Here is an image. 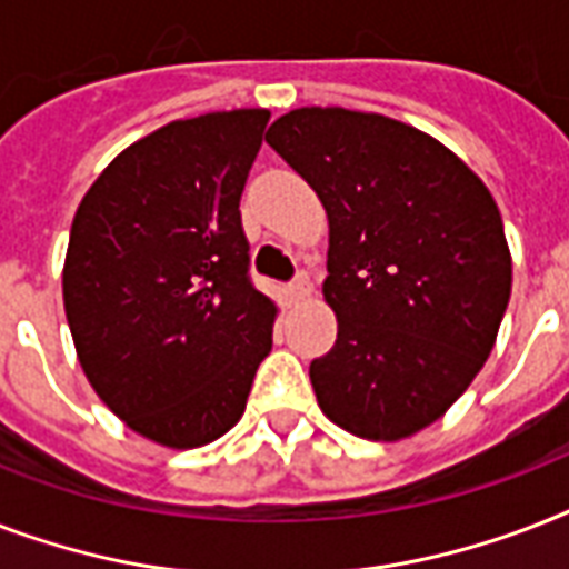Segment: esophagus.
<instances>
[{
    "instance_id": "obj_1",
    "label": "esophagus",
    "mask_w": 569,
    "mask_h": 569,
    "mask_svg": "<svg viewBox=\"0 0 569 569\" xmlns=\"http://www.w3.org/2000/svg\"><path fill=\"white\" fill-rule=\"evenodd\" d=\"M307 295H310V283H307V277H298L295 283L286 286V298H289V303L303 301Z\"/></svg>"
}]
</instances>
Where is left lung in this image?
<instances>
[{
  "label": "left lung",
  "instance_id": "8db88e82",
  "mask_svg": "<svg viewBox=\"0 0 569 569\" xmlns=\"http://www.w3.org/2000/svg\"><path fill=\"white\" fill-rule=\"evenodd\" d=\"M266 141L328 212L325 301L337 342L312 360L321 413L398 442L446 416L496 346L511 250L481 177L422 129L303 106Z\"/></svg>",
  "mask_w": 569,
  "mask_h": 569
}]
</instances>
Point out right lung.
<instances>
[{"label": "right lung", "instance_id": "obj_1", "mask_svg": "<svg viewBox=\"0 0 569 569\" xmlns=\"http://www.w3.org/2000/svg\"><path fill=\"white\" fill-rule=\"evenodd\" d=\"M271 111L171 120L84 191L61 292L102 405L164 449L230 431L271 351L277 303L248 277L239 200Z\"/></svg>", "mask_w": 569, "mask_h": 569}]
</instances>
